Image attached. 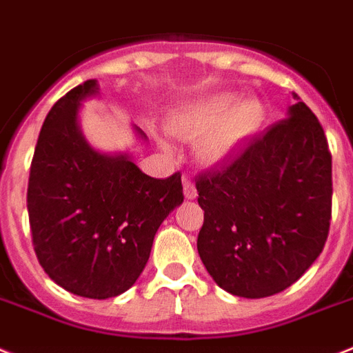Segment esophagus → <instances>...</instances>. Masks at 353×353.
Here are the masks:
<instances>
[{
  "instance_id": "obj_1",
  "label": "esophagus",
  "mask_w": 353,
  "mask_h": 353,
  "mask_svg": "<svg viewBox=\"0 0 353 353\" xmlns=\"http://www.w3.org/2000/svg\"><path fill=\"white\" fill-rule=\"evenodd\" d=\"M183 196L188 198V200H194L196 198V188H194V182L189 176H183Z\"/></svg>"
}]
</instances>
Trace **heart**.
<instances>
[{"mask_svg": "<svg viewBox=\"0 0 353 353\" xmlns=\"http://www.w3.org/2000/svg\"><path fill=\"white\" fill-rule=\"evenodd\" d=\"M265 121L260 101H243L231 93H220L200 99L182 108L171 122V130L183 141L198 142V157L208 164H220L231 159L241 145L256 135ZM164 150L171 151L168 141L160 139Z\"/></svg>", "mask_w": 353, "mask_h": 353, "instance_id": "b5f03b06", "label": "heart"}]
</instances>
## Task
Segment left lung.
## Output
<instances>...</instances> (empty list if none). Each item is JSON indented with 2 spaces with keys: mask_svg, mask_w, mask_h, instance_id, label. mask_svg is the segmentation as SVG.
Returning a JSON list of instances; mask_svg holds the SVG:
<instances>
[{
  "mask_svg": "<svg viewBox=\"0 0 353 353\" xmlns=\"http://www.w3.org/2000/svg\"><path fill=\"white\" fill-rule=\"evenodd\" d=\"M196 191L198 254L218 287L250 299L281 292L328 238L332 155L323 126L299 101L225 164L198 174Z\"/></svg>",
  "mask_w": 353,
  "mask_h": 353,
  "instance_id": "1",
  "label": "left lung"
}]
</instances>
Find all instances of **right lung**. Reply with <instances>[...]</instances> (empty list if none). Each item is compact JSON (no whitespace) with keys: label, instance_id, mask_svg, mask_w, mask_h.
Masks as SVG:
<instances>
[{"label":"right lung","instance_id":"add662e5","mask_svg":"<svg viewBox=\"0 0 353 353\" xmlns=\"http://www.w3.org/2000/svg\"><path fill=\"white\" fill-rule=\"evenodd\" d=\"M95 92L97 83L90 79L46 115L26 209L32 245L46 274L68 292L106 299L135 283L160 223L183 202V193L180 173L153 179L128 155L90 148L77 126V108Z\"/></svg>","mask_w":353,"mask_h":353}]
</instances>
